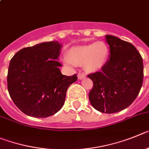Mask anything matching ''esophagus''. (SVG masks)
I'll list each match as a JSON object with an SVG mask.
<instances>
[{
    "mask_svg": "<svg viewBox=\"0 0 149 149\" xmlns=\"http://www.w3.org/2000/svg\"><path fill=\"white\" fill-rule=\"evenodd\" d=\"M84 77H85L84 74H82V73H79V74H78V79H82Z\"/></svg>",
    "mask_w": 149,
    "mask_h": 149,
    "instance_id": "obj_1",
    "label": "esophagus"
}]
</instances>
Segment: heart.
Returning <instances> with one entry per match:
<instances>
[{"instance_id": "obj_1", "label": "heart", "mask_w": 149, "mask_h": 149, "mask_svg": "<svg viewBox=\"0 0 149 149\" xmlns=\"http://www.w3.org/2000/svg\"><path fill=\"white\" fill-rule=\"evenodd\" d=\"M109 56V48L103 41L73 47L69 52V58H65L67 65H84L87 72H96L101 69Z\"/></svg>"}]
</instances>
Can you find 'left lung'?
Returning a JSON list of instances; mask_svg holds the SVG:
<instances>
[{
  "instance_id": "obj_1",
  "label": "left lung",
  "mask_w": 149,
  "mask_h": 149,
  "mask_svg": "<svg viewBox=\"0 0 149 149\" xmlns=\"http://www.w3.org/2000/svg\"><path fill=\"white\" fill-rule=\"evenodd\" d=\"M110 47L108 61L101 71L88 75L93 83L89 93L96 110L113 113L128 108L140 93L143 81L142 56L133 45L106 35Z\"/></svg>"
}]
</instances>
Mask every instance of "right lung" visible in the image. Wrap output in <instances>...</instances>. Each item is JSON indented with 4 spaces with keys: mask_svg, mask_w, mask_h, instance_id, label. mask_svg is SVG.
<instances>
[{
    "mask_svg": "<svg viewBox=\"0 0 149 149\" xmlns=\"http://www.w3.org/2000/svg\"><path fill=\"white\" fill-rule=\"evenodd\" d=\"M62 45L48 41L25 47L9 62L8 91L23 113L36 118L52 116L65 104L66 92L77 74H61L58 57Z\"/></svg>",
    "mask_w": 149,
    "mask_h": 149,
    "instance_id": "right-lung-1",
    "label": "right lung"
}]
</instances>
